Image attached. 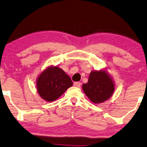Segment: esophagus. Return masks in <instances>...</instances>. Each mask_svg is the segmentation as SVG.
<instances>
[{"mask_svg":"<svg viewBox=\"0 0 147 147\" xmlns=\"http://www.w3.org/2000/svg\"><path fill=\"white\" fill-rule=\"evenodd\" d=\"M81 83L80 82H75L74 83V85H75V87H80V86H81Z\"/></svg>","mask_w":147,"mask_h":147,"instance_id":"1","label":"esophagus"}]
</instances>
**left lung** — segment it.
Segmentation results:
<instances>
[{
	"label": "left lung",
	"instance_id": "left-lung-1",
	"mask_svg": "<svg viewBox=\"0 0 147 147\" xmlns=\"http://www.w3.org/2000/svg\"><path fill=\"white\" fill-rule=\"evenodd\" d=\"M83 90L90 100L96 104L102 103L112 96L114 83L105 71H92L88 82L83 85Z\"/></svg>",
	"mask_w": 147,
	"mask_h": 147
}]
</instances>
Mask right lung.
Instances as JSON below:
<instances>
[{
  "label": "right lung",
  "mask_w": 147,
  "mask_h": 147,
  "mask_svg": "<svg viewBox=\"0 0 147 147\" xmlns=\"http://www.w3.org/2000/svg\"><path fill=\"white\" fill-rule=\"evenodd\" d=\"M72 84V80L64 70L57 66L49 67L37 79V91L45 100L51 102L62 96Z\"/></svg>",
  "instance_id": "1"
}]
</instances>
